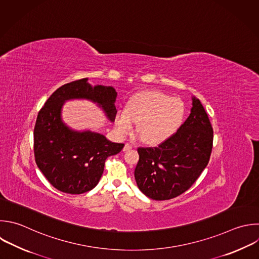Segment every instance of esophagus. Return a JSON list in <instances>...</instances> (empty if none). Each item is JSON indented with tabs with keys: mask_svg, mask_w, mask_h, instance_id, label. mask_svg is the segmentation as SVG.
Returning <instances> with one entry per match:
<instances>
[{
	"mask_svg": "<svg viewBox=\"0 0 259 259\" xmlns=\"http://www.w3.org/2000/svg\"><path fill=\"white\" fill-rule=\"evenodd\" d=\"M132 148H133V147H132L130 144H125L124 147H123V151H124V152H125V151H130Z\"/></svg>",
	"mask_w": 259,
	"mask_h": 259,
	"instance_id": "obj_1",
	"label": "esophagus"
}]
</instances>
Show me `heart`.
I'll list each match as a JSON object with an SVG mask.
<instances>
[{
  "mask_svg": "<svg viewBox=\"0 0 259 259\" xmlns=\"http://www.w3.org/2000/svg\"><path fill=\"white\" fill-rule=\"evenodd\" d=\"M185 114L181 99L159 91L138 93L127 103L126 111L119 110L114 116V130L119 138L137 131L148 144L156 145L171 138L180 127Z\"/></svg>",
  "mask_w": 259,
  "mask_h": 259,
  "instance_id": "obj_1",
  "label": "heart"
}]
</instances>
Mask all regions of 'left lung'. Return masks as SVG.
I'll use <instances>...</instances> for the list:
<instances>
[{
	"mask_svg": "<svg viewBox=\"0 0 259 259\" xmlns=\"http://www.w3.org/2000/svg\"><path fill=\"white\" fill-rule=\"evenodd\" d=\"M212 127L200 101L192 97L190 114L168 140L155 148H139L135 179L155 200L186 191L206 167L212 148Z\"/></svg>",
	"mask_w": 259,
	"mask_h": 259,
	"instance_id": "obj_1",
	"label": "left lung"
}]
</instances>
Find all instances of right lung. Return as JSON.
<instances>
[{
    "instance_id": "right-lung-1",
    "label": "right lung",
    "mask_w": 259,
    "mask_h": 259,
    "mask_svg": "<svg viewBox=\"0 0 259 259\" xmlns=\"http://www.w3.org/2000/svg\"><path fill=\"white\" fill-rule=\"evenodd\" d=\"M117 93L111 86L95 85L88 78L63 85L45 103L34 127V156L39 170L60 191L81 194L99 182L105 160L118 154L123 144L110 142L102 134L68 126L62 117L65 102L88 100L102 109L111 122L117 112Z\"/></svg>"
}]
</instances>
